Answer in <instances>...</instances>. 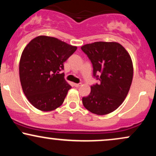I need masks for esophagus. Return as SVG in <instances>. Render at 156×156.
<instances>
[{
  "instance_id": "1",
  "label": "esophagus",
  "mask_w": 156,
  "mask_h": 156,
  "mask_svg": "<svg viewBox=\"0 0 156 156\" xmlns=\"http://www.w3.org/2000/svg\"><path fill=\"white\" fill-rule=\"evenodd\" d=\"M73 85H74V87H79L81 85V83H74Z\"/></svg>"
}]
</instances>
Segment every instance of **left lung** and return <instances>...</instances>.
<instances>
[{"label": "left lung", "mask_w": 156, "mask_h": 156, "mask_svg": "<svg viewBox=\"0 0 156 156\" xmlns=\"http://www.w3.org/2000/svg\"><path fill=\"white\" fill-rule=\"evenodd\" d=\"M80 48L92 62L93 75L100 80L91 87L90 94L82 98L83 106L98 115L112 113L123 103L131 86L133 66L130 55L116 42H95Z\"/></svg>", "instance_id": "left-lung-1"}]
</instances>
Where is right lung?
<instances>
[{
    "instance_id": "obj_1",
    "label": "right lung",
    "mask_w": 156,
    "mask_h": 156,
    "mask_svg": "<svg viewBox=\"0 0 156 156\" xmlns=\"http://www.w3.org/2000/svg\"><path fill=\"white\" fill-rule=\"evenodd\" d=\"M60 39L38 36L25 47L19 64L21 86L36 108L50 112L62 105L72 88L64 78V62L76 51Z\"/></svg>"
}]
</instances>
